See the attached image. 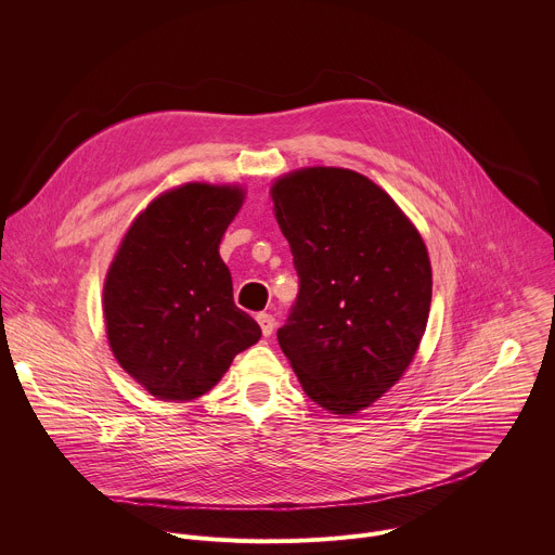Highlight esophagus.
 Instances as JSON below:
<instances>
[{
    "mask_svg": "<svg viewBox=\"0 0 555 555\" xmlns=\"http://www.w3.org/2000/svg\"><path fill=\"white\" fill-rule=\"evenodd\" d=\"M257 321H259V325H261L263 336H270V334L274 332L276 321H274V315H272V313H259V315H257Z\"/></svg>",
    "mask_w": 555,
    "mask_h": 555,
    "instance_id": "obj_1",
    "label": "esophagus"
}]
</instances>
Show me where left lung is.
I'll list each match as a JSON object with an SVG mask.
<instances>
[{
  "label": "left lung",
  "instance_id": "left-lung-1",
  "mask_svg": "<svg viewBox=\"0 0 555 555\" xmlns=\"http://www.w3.org/2000/svg\"><path fill=\"white\" fill-rule=\"evenodd\" d=\"M272 199L298 274L279 345L309 400L351 415L415 358L433 296L426 246L400 206L349 169L289 173Z\"/></svg>",
  "mask_w": 555,
  "mask_h": 555
}]
</instances>
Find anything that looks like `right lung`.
<instances>
[{
	"label": "right lung",
	"instance_id": "right-lung-1",
	"mask_svg": "<svg viewBox=\"0 0 555 555\" xmlns=\"http://www.w3.org/2000/svg\"><path fill=\"white\" fill-rule=\"evenodd\" d=\"M242 202L236 186L173 189L135 217L114 257L103 289L109 347L155 398H199L261 338L219 257Z\"/></svg>",
	"mask_w": 555,
	"mask_h": 555
}]
</instances>
